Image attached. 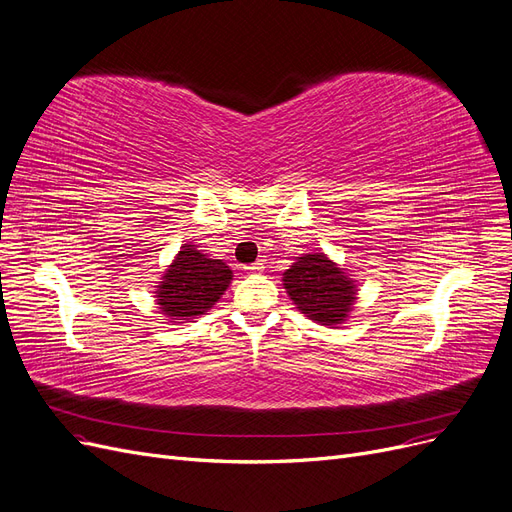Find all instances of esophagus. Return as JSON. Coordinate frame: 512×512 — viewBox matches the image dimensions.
Wrapping results in <instances>:
<instances>
[{
    "label": "esophagus",
    "instance_id": "1",
    "mask_svg": "<svg viewBox=\"0 0 512 512\" xmlns=\"http://www.w3.org/2000/svg\"><path fill=\"white\" fill-rule=\"evenodd\" d=\"M262 269H265V262H262V260L254 262V265H247V267H245L247 273H258V271H262Z\"/></svg>",
    "mask_w": 512,
    "mask_h": 512
}]
</instances>
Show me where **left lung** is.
I'll return each mask as SVG.
<instances>
[{"label": "left lung", "mask_w": 512, "mask_h": 512, "mask_svg": "<svg viewBox=\"0 0 512 512\" xmlns=\"http://www.w3.org/2000/svg\"><path fill=\"white\" fill-rule=\"evenodd\" d=\"M284 288L309 320L339 324L354 305V284L324 254H305L284 273Z\"/></svg>", "instance_id": "8db88e82"}]
</instances>
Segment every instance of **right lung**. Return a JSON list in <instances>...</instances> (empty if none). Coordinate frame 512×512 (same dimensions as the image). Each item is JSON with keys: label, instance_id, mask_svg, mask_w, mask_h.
I'll return each instance as SVG.
<instances>
[{"label": "right lung", "instance_id": "add662e5", "mask_svg": "<svg viewBox=\"0 0 512 512\" xmlns=\"http://www.w3.org/2000/svg\"><path fill=\"white\" fill-rule=\"evenodd\" d=\"M158 286V305L170 320L205 314L228 288L232 271L222 260H211L194 245H183Z\"/></svg>", "mask_w": 512, "mask_h": 512}]
</instances>
